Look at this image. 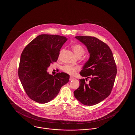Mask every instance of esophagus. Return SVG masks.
Returning <instances> with one entry per match:
<instances>
[{
	"mask_svg": "<svg viewBox=\"0 0 135 135\" xmlns=\"http://www.w3.org/2000/svg\"><path fill=\"white\" fill-rule=\"evenodd\" d=\"M75 79V78L74 77H71V76H70V78H69V80H70V81L71 80H74V79Z\"/></svg>",
	"mask_w": 135,
	"mask_h": 135,
	"instance_id": "1",
	"label": "esophagus"
}]
</instances>
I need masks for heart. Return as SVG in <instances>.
<instances>
[{
	"label": "heart",
	"instance_id": "obj_1",
	"mask_svg": "<svg viewBox=\"0 0 135 135\" xmlns=\"http://www.w3.org/2000/svg\"><path fill=\"white\" fill-rule=\"evenodd\" d=\"M72 49L75 55L79 57H80L84 55L85 53V49L84 46L80 44L73 45L72 46ZM63 51V50H62L60 52L59 58L60 57ZM62 70L66 73H67L71 75H74L76 74L77 71L79 70V67L72 65H65L62 67Z\"/></svg>",
	"mask_w": 135,
	"mask_h": 135
}]
</instances>
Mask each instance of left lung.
I'll list each match as a JSON object with an SVG mask.
<instances>
[{"instance_id":"8db88e82","label":"left lung","mask_w":135,"mask_h":135,"mask_svg":"<svg viewBox=\"0 0 135 135\" xmlns=\"http://www.w3.org/2000/svg\"><path fill=\"white\" fill-rule=\"evenodd\" d=\"M87 47L90 54L89 60L80 74L90 78L86 84L84 79L79 80L80 85L74 95L80 103L92 106L101 102L110 94L117 73L115 62L108 45L95 37L75 36Z\"/></svg>"}]
</instances>
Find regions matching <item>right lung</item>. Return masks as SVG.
Masks as SVG:
<instances>
[{
	"mask_svg": "<svg viewBox=\"0 0 135 135\" xmlns=\"http://www.w3.org/2000/svg\"><path fill=\"white\" fill-rule=\"evenodd\" d=\"M67 40L58 35L41 34L22 51L18 75L27 95L32 100L41 104L51 101L69 81V75L66 73L52 76L46 71L51 64L57 61L60 49Z\"/></svg>",
	"mask_w": 135,
	"mask_h": 135,
	"instance_id": "add662e5",
	"label": "right lung"
}]
</instances>
